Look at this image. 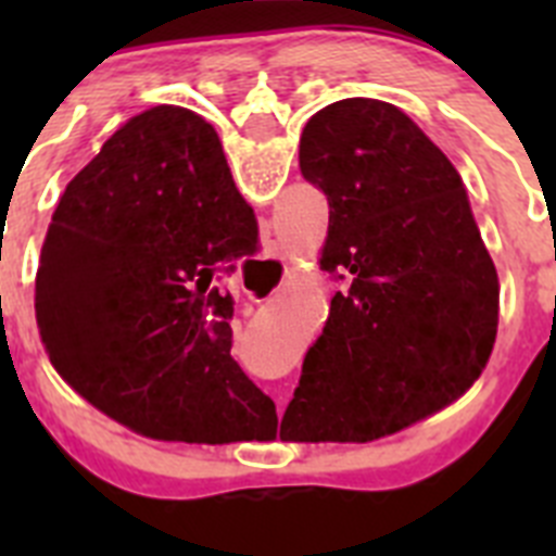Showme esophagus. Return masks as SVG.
I'll return each mask as SVG.
<instances>
[{
  "mask_svg": "<svg viewBox=\"0 0 556 556\" xmlns=\"http://www.w3.org/2000/svg\"><path fill=\"white\" fill-rule=\"evenodd\" d=\"M264 262L275 264V267H283V262H281V255H278V253H269V255H264Z\"/></svg>",
  "mask_w": 556,
  "mask_h": 556,
  "instance_id": "esophagus-1",
  "label": "esophagus"
}]
</instances>
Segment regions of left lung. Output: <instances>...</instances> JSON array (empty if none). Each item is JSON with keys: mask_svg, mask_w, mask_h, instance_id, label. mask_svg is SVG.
Segmentation results:
<instances>
[{"mask_svg": "<svg viewBox=\"0 0 556 556\" xmlns=\"http://www.w3.org/2000/svg\"><path fill=\"white\" fill-rule=\"evenodd\" d=\"M303 178L328 198L320 267L348 281L303 358L281 440L367 443L434 415L488 365L498 275L443 150L390 102L306 122Z\"/></svg>", "mask_w": 556, "mask_h": 556, "instance_id": "8db88e82", "label": "left lung"}]
</instances>
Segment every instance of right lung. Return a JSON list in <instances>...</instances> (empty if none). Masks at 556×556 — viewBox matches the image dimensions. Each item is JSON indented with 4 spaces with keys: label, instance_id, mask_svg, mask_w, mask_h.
<instances>
[{
    "label": "right lung",
    "instance_id": "add662e5",
    "mask_svg": "<svg viewBox=\"0 0 556 556\" xmlns=\"http://www.w3.org/2000/svg\"><path fill=\"white\" fill-rule=\"evenodd\" d=\"M255 242L214 127L175 105L132 116L43 239L36 317L55 370L152 440H267L273 397L230 356L233 298L214 287Z\"/></svg>",
    "mask_w": 556,
    "mask_h": 556
}]
</instances>
